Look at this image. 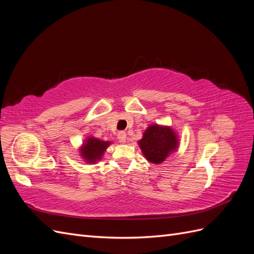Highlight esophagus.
Segmentation results:
<instances>
[{"label":"esophagus","instance_id":"obj_1","mask_svg":"<svg viewBox=\"0 0 254 254\" xmlns=\"http://www.w3.org/2000/svg\"><path fill=\"white\" fill-rule=\"evenodd\" d=\"M126 132H124V131H120L119 133H118V139L120 140V142H122V143H124L125 141H126Z\"/></svg>","mask_w":254,"mask_h":254}]
</instances>
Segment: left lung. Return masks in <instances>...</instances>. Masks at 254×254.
<instances>
[{
    "label": "left lung",
    "instance_id": "obj_1",
    "mask_svg": "<svg viewBox=\"0 0 254 254\" xmlns=\"http://www.w3.org/2000/svg\"><path fill=\"white\" fill-rule=\"evenodd\" d=\"M177 137L168 127L149 126L139 142L140 147L149 162L159 164L177 147Z\"/></svg>",
    "mask_w": 254,
    "mask_h": 254
}]
</instances>
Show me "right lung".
Returning a JSON list of instances; mask_svg holds the SVG:
<instances>
[{
    "instance_id": "obj_1",
    "label": "right lung",
    "mask_w": 254,
    "mask_h": 254,
    "mask_svg": "<svg viewBox=\"0 0 254 254\" xmlns=\"http://www.w3.org/2000/svg\"><path fill=\"white\" fill-rule=\"evenodd\" d=\"M109 142H104L97 140L95 137H90L86 141V144L83 145L81 149L83 158L88 160V162L93 163L97 160H101L104 151L108 147Z\"/></svg>"
}]
</instances>
